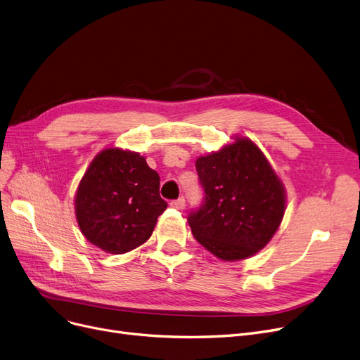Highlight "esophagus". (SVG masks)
<instances>
[{"instance_id": "obj_1", "label": "esophagus", "mask_w": 360, "mask_h": 360, "mask_svg": "<svg viewBox=\"0 0 360 360\" xmlns=\"http://www.w3.org/2000/svg\"><path fill=\"white\" fill-rule=\"evenodd\" d=\"M170 206L178 209V210H184V209H185V198H184V197H179L178 200H174V201L170 202Z\"/></svg>"}]
</instances>
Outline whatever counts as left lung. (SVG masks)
<instances>
[{"label":"left lung","instance_id":"left-lung-1","mask_svg":"<svg viewBox=\"0 0 360 360\" xmlns=\"http://www.w3.org/2000/svg\"><path fill=\"white\" fill-rule=\"evenodd\" d=\"M205 206L188 216L194 238L225 262L259 253L278 231L287 207L283 181L245 136L195 160Z\"/></svg>","mask_w":360,"mask_h":360}]
</instances>
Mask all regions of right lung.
<instances>
[{
    "instance_id": "1",
    "label": "right lung",
    "mask_w": 360,
    "mask_h": 360,
    "mask_svg": "<svg viewBox=\"0 0 360 360\" xmlns=\"http://www.w3.org/2000/svg\"><path fill=\"white\" fill-rule=\"evenodd\" d=\"M159 185V174L144 155L119 147L101 150L75 194L76 222L84 237L110 255L143 245L167 207Z\"/></svg>"
}]
</instances>
